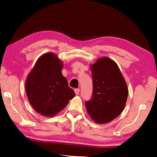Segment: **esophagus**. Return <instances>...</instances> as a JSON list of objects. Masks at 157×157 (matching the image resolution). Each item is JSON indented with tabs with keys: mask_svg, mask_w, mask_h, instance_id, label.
<instances>
[{
	"mask_svg": "<svg viewBox=\"0 0 157 157\" xmlns=\"http://www.w3.org/2000/svg\"><path fill=\"white\" fill-rule=\"evenodd\" d=\"M79 91H80V89H79V88H75L74 90V92L75 93V94H78L79 93Z\"/></svg>",
	"mask_w": 157,
	"mask_h": 157,
	"instance_id": "esophagus-1",
	"label": "esophagus"
}]
</instances>
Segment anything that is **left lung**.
Wrapping results in <instances>:
<instances>
[{
    "instance_id": "left-lung-1",
    "label": "left lung",
    "mask_w": 157,
    "mask_h": 157,
    "mask_svg": "<svg viewBox=\"0 0 157 157\" xmlns=\"http://www.w3.org/2000/svg\"><path fill=\"white\" fill-rule=\"evenodd\" d=\"M93 92L86 101L88 113L100 124L109 123L121 114L128 96L126 82L117 65L108 57L91 66Z\"/></svg>"
}]
</instances>
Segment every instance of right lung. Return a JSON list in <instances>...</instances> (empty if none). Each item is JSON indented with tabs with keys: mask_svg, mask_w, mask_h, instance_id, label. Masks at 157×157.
<instances>
[{
	"mask_svg": "<svg viewBox=\"0 0 157 157\" xmlns=\"http://www.w3.org/2000/svg\"><path fill=\"white\" fill-rule=\"evenodd\" d=\"M63 63L52 52L40 57L29 73L25 92L35 111L45 117L55 115L75 94L62 75Z\"/></svg>",
	"mask_w": 157,
	"mask_h": 157,
	"instance_id": "add662e5",
	"label": "right lung"
}]
</instances>
